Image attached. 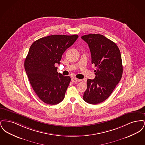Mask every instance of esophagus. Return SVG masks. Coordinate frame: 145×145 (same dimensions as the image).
I'll return each mask as SVG.
<instances>
[{"label":"esophagus","instance_id":"esophagus-1","mask_svg":"<svg viewBox=\"0 0 145 145\" xmlns=\"http://www.w3.org/2000/svg\"><path fill=\"white\" fill-rule=\"evenodd\" d=\"M72 82L73 83H78L79 82L81 81L80 79H77V78H73L72 79Z\"/></svg>","mask_w":145,"mask_h":145}]
</instances>
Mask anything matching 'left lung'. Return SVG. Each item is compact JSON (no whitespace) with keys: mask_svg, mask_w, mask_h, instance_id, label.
<instances>
[{"mask_svg":"<svg viewBox=\"0 0 145 145\" xmlns=\"http://www.w3.org/2000/svg\"><path fill=\"white\" fill-rule=\"evenodd\" d=\"M89 47L92 64L96 67L95 78L87 80L83 99L91 104L103 102L110 96L123 73L121 53L115 43L101 34L82 36Z\"/></svg>","mask_w":145,"mask_h":145,"instance_id":"8db88e82","label":"left lung"}]
</instances>
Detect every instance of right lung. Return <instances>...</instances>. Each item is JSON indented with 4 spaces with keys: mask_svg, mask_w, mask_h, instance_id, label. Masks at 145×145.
Returning <instances> with one entry per match:
<instances>
[{
    "mask_svg": "<svg viewBox=\"0 0 145 145\" xmlns=\"http://www.w3.org/2000/svg\"><path fill=\"white\" fill-rule=\"evenodd\" d=\"M78 38V35H53L42 37L30 46L24 68L33 90L45 103H60L71 82L69 76L57 72L62 55Z\"/></svg>",
    "mask_w": 145,
    "mask_h": 145,
    "instance_id": "1",
    "label": "right lung"
}]
</instances>
